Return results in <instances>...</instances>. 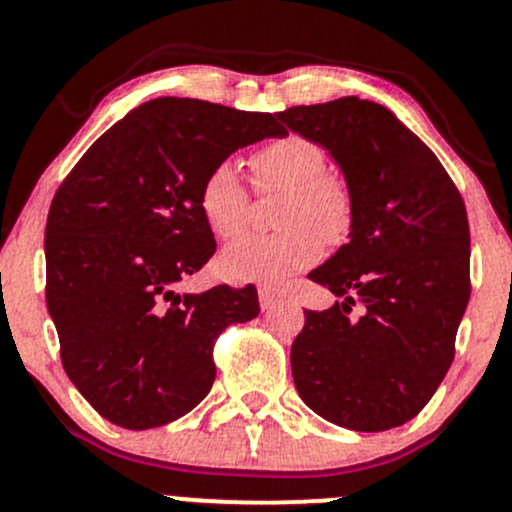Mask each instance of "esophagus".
Here are the masks:
<instances>
[{"instance_id": "34e87169", "label": "esophagus", "mask_w": 512, "mask_h": 512, "mask_svg": "<svg viewBox=\"0 0 512 512\" xmlns=\"http://www.w3.org/2000/svg\"><path fill=\"white\" fill-rule=\"evenodd\" d=\"M257 296H260L262 310H272L274 305L279 303V293H276V289H272V286H260Z\"/></svg>"}]
</instances>
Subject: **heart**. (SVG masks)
I'll use <instances>...</instances> for the list:
<instances>
[{
    "mask_svg": "<svg viewBox=\"0 0 512 512\" xmlns=\"http://www.w3.org/2000/svg\"><path fill=\"white\" fill-rule=\"evenodd\" d=\"M262 187L286 190L274 236L245 238L221 255L231 281L276 284L322 257V240L339 245L354 226V199L339 175L325 170V151L313 139L289 134L252 156ZM199 211L216 238L233 240L248 228V192L233 163L209 170L199 187Z\"/></svg>",
    "mask_w": 512,
    "mask_h": 512,
    "instance_id": "b5f03b06",
    "label": "heart"
}]
</instances>
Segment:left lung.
Here are the masks:
<instances>
[{
  "label": "left lung",
  "mask_w": 512,
  "mask_h": 512,
  "mask_svg": "<svg viewBox=\"0 0 512 512\" xmlns=\"http://www.w3.org/2000/svg\"><path fill=\"white\" fill-rule=\"evenodd\" d=\"M320 144L354 199L349 243L308 274L342 301L305 310L298 395L351 431L407 424L443 383L469 303V223L455 182L390 110L356 96L276 113ZM358 302L364 313L349 316Z\"/></svg>",
  "instance_id": "left-lung-1"
}]
</instances>
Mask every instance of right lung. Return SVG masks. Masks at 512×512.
I'll list each match as a JSON object with an SVG mask.
<instances>
[{
  "label": "right lung",
  "instance_id": "right-lung-1",
  "mask_svg": "<svg viewBox=\"0 0 512 512\" xmlns=\"http://www.w3.org/2000/svg\"><path fill=\"white\" fill-rule=\"evenodd\" d=\"M269 113L154 98L115 122L67 175L45 226L48 313L62 366L110 424L144 431L209 395L216 337L260 313L255 286H178L216 252L199 211L211 168L284 137Z\"/></svg>",
  "mask_w": 512,
  "mask_h": 512
}]
</instances>
